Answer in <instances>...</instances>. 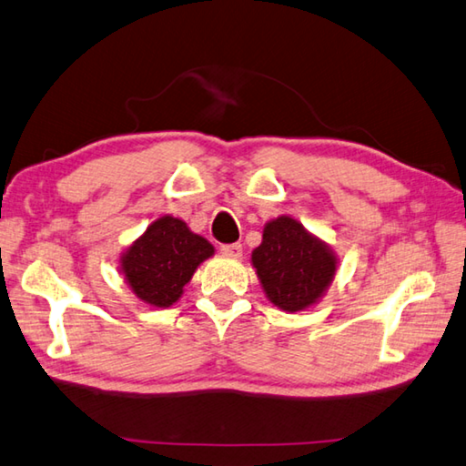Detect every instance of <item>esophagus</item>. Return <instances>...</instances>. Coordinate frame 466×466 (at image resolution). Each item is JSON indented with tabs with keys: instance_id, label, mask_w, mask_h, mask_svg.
I'll return each instance as SVG.
<instances>
[{
	"instance_id": "1",
	"label": "esophagus",
	"mask_w": 466,
	"mask_h": 466,
	"mask_svg": "<svg viewBox=\"0 0 466 466\" xmlns=\"http://www.w3.org/2000/svg\"><path fill=\"white\" fill-rule=\"evenodd\" d=\"M220 252H222V254H226V257H234V258H238V257H242V244H240V242L222 244V246H220Z\"/></svg>"
}]
</instances>
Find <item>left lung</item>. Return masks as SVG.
I'll list each match as a JSON object with an SVG mask.
<instances>
[{"label": "left lung", "instance_id": "1", "mask_svg": "<svg viewBox=\"0 0 466 466\" xmlns=\"http://www.w3.org/2000/svg\"><path fill=\"white\" fill-rule=\"evenodd\" d=\"M252 264L264 293L282 311H300L323 295L335 275V257L303 224L280 216L264 226Z\"/></svg>", "mask_w": 466, "mask_h": 466}]
</instances>
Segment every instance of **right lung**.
I'll return each mask as SVG.
<instances>
[{"mask_svg":"<svg viewBox=\"0 0 466 466\" xmlns=\"http://www.w3.org/2000/svg\"><path fill=\"white\" fill-rule=\"evenodd\" d=\"M214 254V246L189 232L184 220L163 216L123 257V272L135 295L155 307H169L184 293L199 262Z\"/></svg>","mask_w":466,"mask_h":466,"instance_id":"1","label":"right lung"}]
</instances>
